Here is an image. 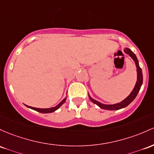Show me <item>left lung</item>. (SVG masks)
<instances>
[{
	"label": "left lung",
	"mask_w": 154,
	"mask_h": 154,
	"mask_svg": "<svg viewBox=\"0 0 154 154\" xmlns=\"http://www.w3.org/2000/svg\"><path fill=\"white\" fill-rule=\"evenodd\" d=\"M124 52H126V54H128V55H129V56L134 60V61L135 62V64H136L137 72V80L136 85H135L134 89H133L132 91H131V94H129V96H128V97H126L124 100L122 101V102L118 103V104H102V103L97 102V101L94 100V99H93L92 98L89 96V98H90L91 102L94 103V104H96V105H98L99 107L102 108V109H107V110H118V109L126 107V106L129 105L130 103L132 102L135 98H136L137 95V94L139 93V91L140 90V88H141L142 84H143V73H142V69L140 67L139 62H138V60L137 58L136 55H135L134 52L131 51V50L129 48H125Z\"/></svg>",
	"instance_id": "8db88e82"
}]
</instances>
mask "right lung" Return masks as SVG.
Segmentation results:
<instances>
[{
  "label": "right lung",
  "instance_id": "right-lung-1",
  "mask_svg": "<svg viewBox=\"0 0 154 154\" xmlns=\"http://www.w3.org/2000/svg\"><path fill=\"white\" fill-rule=\"evenodd\" d=\"M66 99V98H65V99H64L61 102L59 103V104H58V105L55 106V107H51V108H46V109H41V108L32 107H30V106H28V105H26V106H27V107H28L30 108V109H34V110H36V111H37V112H42V113H50V112H54V111H55V110H56V109H58V108L60 107V106H61L62 104H63L64 102H65Z\"/></svg>",
  "mask_w": 154,
  "mask_h": 154
}]
</instances>
